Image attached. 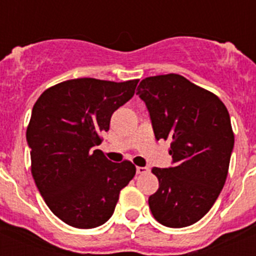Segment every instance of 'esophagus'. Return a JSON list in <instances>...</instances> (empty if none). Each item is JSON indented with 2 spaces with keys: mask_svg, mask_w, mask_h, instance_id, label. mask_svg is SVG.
<instances>
[{
  "mask_svg": "<svg viewBox=\"0 0 256 256\" xmlns=\"http://www.w3.org/2000/svg\"><path fill=\"white\" fill-rule=\"evenodd\" d=\"M136 172H137V174H146L150 172V169H148V166H137Z\"/></svg>",
  "mask_w": 256,
  "mask_h": 256,
  "instance_id": "obj_1",
  "label": "esophagus"
}]
</instances>
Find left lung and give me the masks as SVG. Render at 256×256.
Wrapping results in <instances>:
<instances>
[{"mask_svg": "<svg viewBox=\"0 0 256 256\" xmlns=\"http://www.w3.org/2000/svg\"><path fill=\"white\" fill-rule=\"evenodd\" d=\"M137 94L146 104L155 138L169 140L173 165L152 168L159 190L148 198L154 218L182 228L200 220L224 186L234 136L224 104L178 74L148 76Z\"/></svg>", "mask_w": 256, "mask_h": 256, "instance_id": "1", "label": "left lung"}]
</instances>
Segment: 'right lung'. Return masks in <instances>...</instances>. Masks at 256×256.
<instances>
[{"instance_id": "right-lung-1", "label": "right lung", "mask_w": 256, "mask_h": 256, "mask_svg": "<svg viewBox=\"0 0 256 256\" xmlns=\"http://www.w3.org/2000/svg\"><path fill=\"white\" fill-rule=\"evenodd\" d=\"M137 83L70 79L46 90L33 106L26 130L32 174L50 210L72 227L108 222L122 188L134 177L132 162H112L94 148Z\"/></svg>"}]
</instances>
